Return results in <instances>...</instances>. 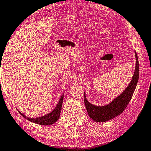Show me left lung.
I'll return each mask as SVG.
<instances>
[{
  "label": "left lung",
  "instance_id": "left-lung-1",
  "mask_svg": "<svg viewBox=\"0 0 151 151\" xmlns=\"http://www.w3.org/2000/svg\"><path fill=\"white\" fill-rule=\"evenodd\" d=\"M136 66L133 76L126 89L114 99L111 103L104 106H96L89 103L86 98L85 92L84 93V101L88 116L94 121L98 122H106L119 116L126 109L131 101L132 94L136 88L139 77V64L137 52H135Z\"/></svg>",
  "mask_w": 151,
  "mask_h": 151
}]
</instances>
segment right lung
Returning a JSON list of instances; mask_svg holds the SVG:
<instances>
[{
  "label": "right lung",
  "instance_id": "obj_1",
  "mask_svg": "<svg viewBox=\"0 0 151 151\" xmlns=\"http://www.w3.org/2000/svg\"><path fill=\"white\" fill-rule=\"evenodd\" d=\"M63 97H64V94H63V95L61 96L57 106L55 107L53 111H52L48 114H45V115L42 116L37 117V118H29V117H27L25 115H24L23 114H22L19 111V112L24 119H26L27 120H28V121H29L30 122H34V123L40 124V125H51L55 123V122L58 121V119H59L61 109H62Z\"/></svg>",
  "mask_w": 151,
  "mask_h": 151
}]
</instances>
